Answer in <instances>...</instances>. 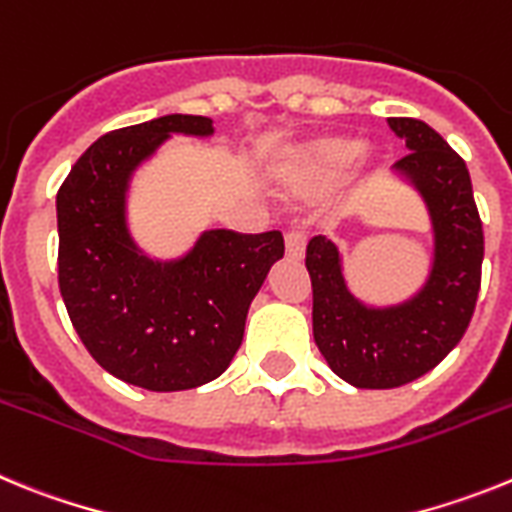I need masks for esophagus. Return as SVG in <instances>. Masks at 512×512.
Returning a JSON list of instances; mask_svg holds the SVG:
<instances>
[{
    "label": "esophagus",
    "mask_w": 512,
    "mask_h": 512,
    "mask_svg": "<svg viewBox=\"0 0 512 512\" xmlns=\"http://www.w3.org/2000/svg\"><path fill=\"white\" fill-rule=\"evenodd\" d=\"M284 251H287V259H302L305 256V238H302L300 230H289L284 235Z\"/></svg>",
    "instance_id": "34e87169"
}]
</instances>
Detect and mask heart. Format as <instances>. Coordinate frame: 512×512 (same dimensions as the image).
Listing matches in <instances>:
<instances>
[{"mask_svg":"<svg viewBox=\"0 0 512 512\" xmlns=\"http://www.w3.org/2000/svg\"><path fill=\"white\" fill-rule=\"evenodd\" d=\"M356 151H359L356 143L348 138L310 140L295 153L292 164H289L287 176H284L287 189L300 197L320 192L354 161ZM374 161L377 156L372 151L359 153V169H372Z\"/></svg>","mask_w":512,"mask_h":512,"instance_id":"b5f03b06","label":"heart"}]
</instances>
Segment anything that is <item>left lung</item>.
<instances>
[{"instance_id":"left-lung-1","label":"left lung","mask_w":512,"mask_h":512,"mask_svg":"<svg viewBox=\"0 0 512 512\" xmlns=\"http://www.w3.org/2000/svg\"><path fill=\"white\" fill-rule=\"evenodd\" d=\"M408 156L392 169L423 200L433 259L423 287L397 305H369L348 289L343 253L318 235L307 243L312 336L328 366L359 390H392L431 372L461 341L482 279L485 235L459 153L423 120L387 117Z\"/></svg>"}]
</instances>
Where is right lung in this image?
Here are the masks:
<instances>
[{"label": "right lung", "instance_id": "obj_1", "mask_svg": "<svg viewBox=\"0 0 512 512\" xmlns=\"http://www.w3.org/2000/svg\"><path fill=\"white\" fill-rule=\"evenodd\" d=\"M212 133L202 115L112 130L84 151L58 189L63 305L94 361L143 390H192L220 377L241 348L253 297L284 256L279 230H205L187 253L166 261L148 256L130 233L135 171L171 135Z\"/></svg>", "mask_w": 512, "mask_h": 512}]
</instances>
